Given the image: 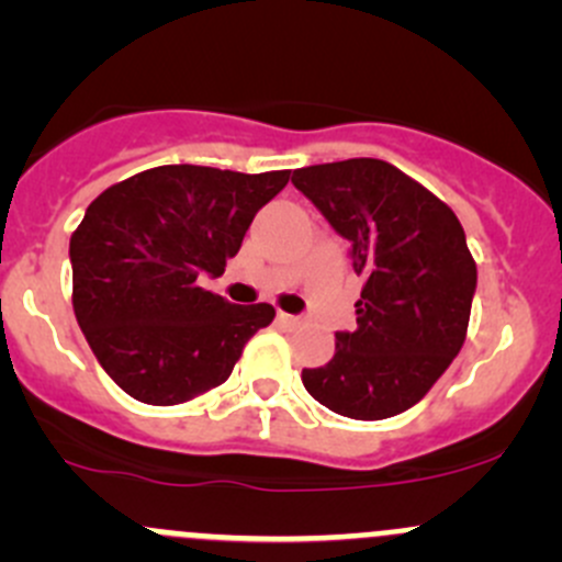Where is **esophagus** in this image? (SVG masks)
Returning <instances> with one entry per match:
<instances>
[{"label": "esophagus", "mask_w": 562, "mask_h": 562, "mask_svg": "<svg viewBox=\"0 0 562 562\" xmlns=\"http://www.w3.org/2000/svg\"><path fill=\"white\" fill-rule=\"evenodd\" d=\"M277 321H280L282 326H288V328H296V326H302V323L307 321V317H304V315H288V313H280V315H277Z\"/></svg>", "instance_id": "1"}]
</instances>
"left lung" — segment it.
Masks as SVG:
<instances>
[{"mask_svg":"<svg viewBox=\"0 0 562 562\" xmlns=\"http://www.w3.org/2000/svg\"><path fill=\"white\" fill-rule=\"evenodd\" d=\"M291 181L350 245L364 277L356 328L302 383L328 411L378 422L416 405L464 342L475 260L457 214L391 162L356 157Z\"/></svg>","mask_w":562,"mask_h":562,"instance_id":"1","label":"left lung"}]
</instances>
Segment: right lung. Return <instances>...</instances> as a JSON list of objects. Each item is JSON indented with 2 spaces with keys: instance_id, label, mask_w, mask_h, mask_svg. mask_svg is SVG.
I'll return each instance as SVG.
<instances>
[{
  "instance_id": "obj_1",
  "label": "right lung",
  "mask_w": 562,
  "mask_h": 562,
  "mask_svg": "<svg viewBox=\"0 0 562 562\" xmlns=\"http://www.w3.org/2000/svg\"><path fill=\"white\" fill-rule=\"evenodd\" d=\"M291 173L160 166L108 187L70 239L72 310L103 370L146 405H179L228 381L271 304H231L220 277Z\"/></svg>"
}]
</instances>
